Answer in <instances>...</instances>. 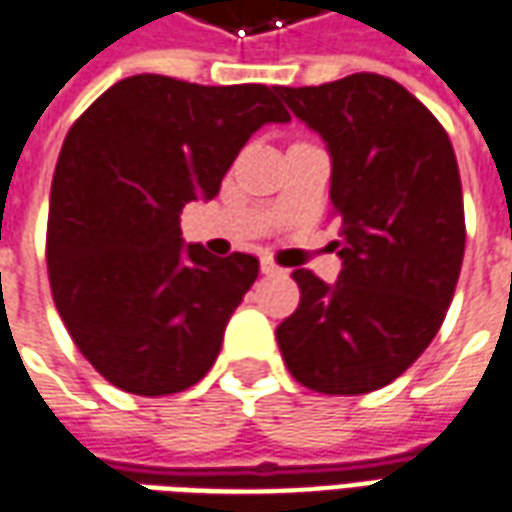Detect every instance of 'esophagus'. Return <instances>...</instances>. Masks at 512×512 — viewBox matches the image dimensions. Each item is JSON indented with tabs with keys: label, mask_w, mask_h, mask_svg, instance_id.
Here are the masks:
<instances>
[{
	"label": "esophagus",
	"mask_w": 512,
	"mask_h": 512,
	"mask_svg": "<svg viewBox=\"0 0 512 512\" xmlns=\"http://www.w3.org/2000/svg\"><path fill=\"white\" fill-rule=\"evenodd\" d=\"M260 271H263V274H280L282 268L277 266L271 257H263V260H260Z\"/></svg>",
	"instance_id": "1"
}]
</instances>
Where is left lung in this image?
<instances>
[{"label":"left lung","mask_w":512,"mask_h":512,"mask_svg":"<svg viewBox=\"0 0 512 512\" xmlns=\"http://www.w3.org/2000/svg\"><path fill=\"white\" fill-rule=\"evenodd\" d=\"M277 94L327 144L343 263L332 285L293 271L302 299L277 327L282 360L310 391H377L430 346L455 296L466 249L455 149L430 110L380 74Z\"/></svg>","instance_id":"left-lung-1"}]
</instances>
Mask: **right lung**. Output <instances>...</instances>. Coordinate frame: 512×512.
<instances>
[{
    "mask_svg": "<svg viewBox=\"0 0 512 512\" xmlns=\"http://www.w3.org/2000/svg\"><path fill=\"white\" fill-rule=\"evenodd\" d=\"M291 121L277 85L116 82L74 121L57 157L46 263L55 307L116 388L166 396L216 363L257 257L185 244L182 207L213 199L263 124Z\"/></svg>",
    "mask_w": 512,
    "mask_h": 512,
    "instance_id": "obj_1",
    "label": "right lung"
}]
</instances>
